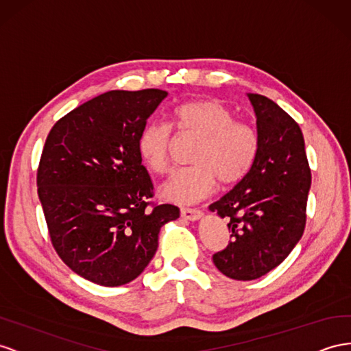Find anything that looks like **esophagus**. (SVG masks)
Segmentation results:
<instances>
[{
  "instance_id": "1",
  "label": "esophagus",
  "mask_w": 351,
  "mask_h": 351,
  "mask_svg": "<svg viewBox=\"0 0 351 351\" xmlns=\"http://www.w3.org/2000/svg\"><path fill=\"white\" fill-rule=\"evenodd\" d=\"M180 213H182L183 219L187 220H199L202 217V211L197 210V208H182Z\"/></svg>"
}]
</instances>
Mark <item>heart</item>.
<instances>
[{
  "instance_id": "heart-1",
  "label": "heart",
  "mask_w": 351,
  "mask_h": 351,
  "mask_svg": "<svg viewBox=\"0 0 351 351\" xmlns=\"http://www.w3.org/2000/svg\"><path fill=\"white\" fill-rule=\"evenodd\" d=\"M171 124L183 136L197 137L191 160L193 165L177 168L160 186V196L169 202L191 204L210 193L215 180L230 186L251 171L260 140L255 128L234 119L229 106L217 99L184 101L171 112ZM173 132L162 122H147L137 138L143 164L154 173L169 167Z\"/></svg>"
}]
</instances>
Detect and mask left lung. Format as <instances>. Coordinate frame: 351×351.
I'll use <instances>...</instances> for the list:
<instances>
[{"label":"left lung","instance_id":"obj_1","mask_svg":"<svg viewBox=\"0 0 351 351\" xmlns=\"http://www.w3.org/2000/svg\"><path fill=\"white\" fill-rule=\"evenodd\" d=\"M257 115L258 155L241 182L210 205L229 220L232 241L213 255L215 267L238 280L278 267L304 233L311 173L300 125L273 100L248 94Z\"/></svg>","mask_w":351,"mask_h":351}]
</instances>
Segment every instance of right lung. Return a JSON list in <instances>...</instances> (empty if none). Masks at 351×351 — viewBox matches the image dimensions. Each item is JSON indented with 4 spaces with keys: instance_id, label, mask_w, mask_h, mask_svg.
Wrapping results in <instances>:
<instances>
[{
    "instance_id": "right-lung-1",
    "label": "right lung",
    "mask_w": 351,
    "mask_h": 351,
    "mask_svg": "<svg viewBox=\"0 0 351 351\" xmlns=\"http://www.w3.org/2000/svg\"><path fill=\"white\" fill-rule=\"evenodd\" d=\"M167 91L112 90L71 110L47 136L36 173L50 239L63 263L101 287L134 280L180 217L155 205L137 138Z\"/></svg>"
}]
</instances>
